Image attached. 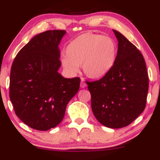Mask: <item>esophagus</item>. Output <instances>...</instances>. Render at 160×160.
I'll use <instances>...</instances> for the list:
<instances>
[{
    "mask_svg": "<svg viewBox=\"0 0 160 160\" xmlns=\"http://www.w3.org/2000/svg\"><path fill=\"white\" fill-rule=\"evenodd\" d=\"M86 86V83L85 82V81L82 80V81L80 82V87H81V88H85Z\"/></svg>",
    "mask_w": 160,
    "mask_h": 160,
    "instance_id": "34e87169",
    "label": "esophagus"
}]
</instances>
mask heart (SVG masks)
<instances>
[{
	"instance_id": "b5f03b06",
	"label": "heart",
	"mask_w": 160,
	"mask_h": 160,
	"mask_svg": "<svg viewBox=\"0 0 160 160\" xmlns=\"http://www.w3.org/2000/svg\"><path fill=\"white\" fill-rule=\"evenodd\" d=\"M117 44L109 37L85 33L73 40L66 48L62 64L68 72L77 74L82 65L86 76L96 79L107 74L114 65Z\"/></svg>"
}]
</instances>
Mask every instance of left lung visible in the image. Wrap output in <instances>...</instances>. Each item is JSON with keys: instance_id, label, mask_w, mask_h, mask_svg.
Segmentation results:
<instances>
[{"instance_id": "left-lung-1", "label": "left lung", "mask_w": 160, "mask_h": 160, "mask_svg": "<svg viewBox=\"0 0 160 160\" xmlns=\"http://www.w3.org/2000/svg\"><path fill=\"white\" fill-rule=\"evenodd\" d=\"M113 31L118 40L114 65L103 78L86 83L97 120L106 127L119 128L128 126L144 111L149 78L141 52Z\"/></svg>"}]
</instances>
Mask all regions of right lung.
I'll return each instance as SVG.
<instances>
[{
	"mask_svg": "<svg viewBox=\"0 0 160 160\" xmlns=\"http://www.w3.org/2000/svg\"><path fill=\"white\" fill-rule=\"evenodd\" d=\"M65 31H47L20 49L12 64L10 98L16 116L34 129L47 131L61 122L66 106L80 88V78H63L58 49Z\"/></svg>",
	"mask_w": 160,
	"mask_h": 160,
	"instance_id": "obj_1",
	"label": "right lung"
}]
</instances>
